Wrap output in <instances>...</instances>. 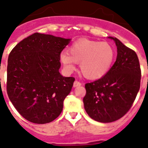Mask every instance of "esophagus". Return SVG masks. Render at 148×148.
Returning <instances> with one entry per match:
<instances>
[{
  "mask_svg": "<svg viewBox=\"0 0 148 148\" xmlns=\"http://www.w3.org/2000/svg\"><path fill=\"white\" fill-rule=\"evenodd\" d=\"M82 85L80 82H79L78 80H75L74 82V87H77V86H80Z\"/></svg>",
  "mask_w": 148,
  "mask_h": 148,
  "instance_id": "34e87169",
  "label": "esophagus"
}]
</instances>
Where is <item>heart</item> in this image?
<instances>
[{
    "label": "heart",
    "instance_id": "b5f03b06",
    "mask_svg": "<svg viewBox=\"0 0 148 148\" xmlns=\"http://www.w3.org/2000/svg\"><path fill=\"white\" fill-rule=\"evenodd\" d=\"M69 52H63L60 55V60L65 70L72 72L76 69V63H80L82 74L90 79L104 75L114 58V49L110 44L87 38L74 41L69 48Z\"/></svg>",
    "mask_w": 148,
    "mask_h": 148
}]
</instances>
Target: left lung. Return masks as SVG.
Returning a JSON list of instances; mask_svg holds the SVG:
<instances>
[{
  "mask_svg": "<svg viewBox=\"0 0 148 148\" xmlns=\"http://www.w3.org/2000/svg\"><path fill=\"white\" fill-rule=\"evenodd\" d=\"M110 38L117 46L116 61L103 77L85 84L86 94L83 98L86 112L101 123L114 122L125 115L140 88L141 69L137 55L117 38Z\"/></svg>",
  "mask_w": 148,
  "mask_h": 148,
  "instance_id": "obj_1",
  "label": "left lung"
}]
</instances>
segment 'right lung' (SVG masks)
Masks as SVG:
<instances>
[{
	"label": "right lung",
	"instance_id": "right-lung-1",
	"mask_svg": "<svg viewBox=\"0 0 148 148\" xmlns=\"http://www.w3.org/2000/svg\"><path fill=\"white\" fill-rule=\"evenodd\" d=\"M70 41L35 33L11 51L6 90L14 107L27 121L48 123L61 113L75 80L59 72L60 55Z\"/></svg>",
	"mask_w": 148,
	"mask_h": 148
}]
</instances>
